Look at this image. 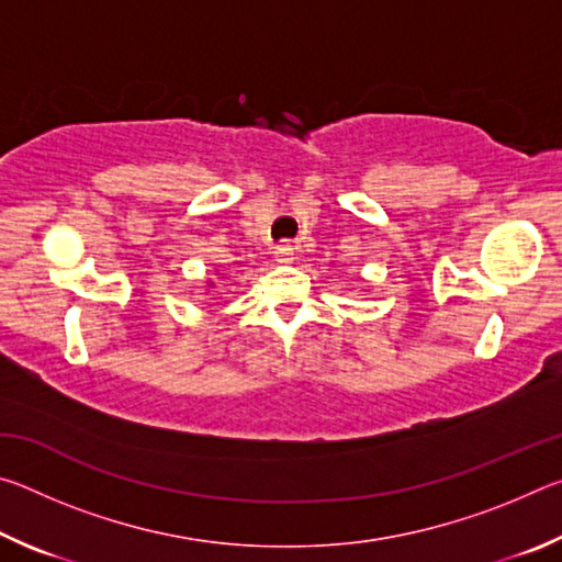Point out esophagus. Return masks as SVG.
Instances as JSON below:
<instances>
[{
  "label": "esophagus",
  "instance_id": "esophagus-1",
  "mask_svg": "<svg viewBox=\"0 0 562 562\" xmlns=\"http://www.w3.org/2000/svg\"><path fill=\"white\" fill-rule=\"evenodd\" d=\"M292 252H294L292 243H280L278 247H274V258H278L280 262H288V260H292Z\"/></svg>",
  "mask_w": 562,
  "mask_h": 562
}]
</instances>
